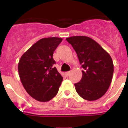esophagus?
I'll return each mask as SVG.
<instances>
[{
	"label": "esophagus",
	"instance_id": "1",
	"mask_svg": "<svg viewBox=\"0 0 128 128\" xmlns=\"http://www.w3.org/2000/svg\"><path fill=\"white\" fill-rule=\"evenodd\" d=\"M70 71L65 72V75H66V76H68L70 75Z\"/></svg>",
	"mask_w": 128,
	"mask_h": 128
}]
</instances>
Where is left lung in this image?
I'll return each instance as SVG.
<instances>
[{
  "mask_svg": "<svg viewBox=\"0 0 128 128\" xmlns=\"http://www.w3.org/2000/svg\"><path fill=\"white\" fill-rule=\"evenodd\" d=\"M78 55L83 68L82 78L74 84L77 93L82 99L96 100L109 88L114 74V63L110 55L91 38L74 36L66 38Z\"/></svg>",
  "mask_w": 128,
  "mask_h": 128,
  "instance_id": "obj_1",
  "label": "left lung"
}]
</instances>
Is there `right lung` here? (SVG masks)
Listing matches in <instances>:
<instances>
[{
	"instance_id": "add662e5",
	"label": "right lung",
	"mask_w": 128,
	"mask_h": 128,
	"mask_svg": "<svg viewBox=\"0 0 128 128\" xmlns=\"http://www.w3.org/2000/svg\"><path fill=\"white\" fill-rule=\"evenodd\" d=\"M63 40L49 37L40 39L21 56L18 65L19 76L28 94L40 102H47L58 92L63 81L53 65V53Z\"/></svg>"
}]
</instances>
